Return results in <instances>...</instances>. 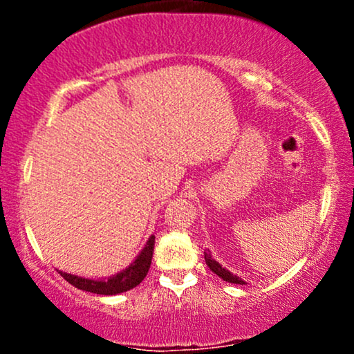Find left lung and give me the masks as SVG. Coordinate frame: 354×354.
I'll return each mask as SVG.
<instances>
[{
    "instance_id": "obj_1",
    "label": "left lung",
    "mask_w": 354,
    "mask_h": 354,
    "mask_svg": "<svg viewBox=\"0 0 354 354\" xmlns=\"http://www.w3.org/2000/svg\"><path fill=\"white\" fill-rule=\"evenodd\" d=\"M205 259H206V265H208L209 270L213 271L214 274H218L221 279H225V281H228V283H234V284H246L241 278H239V276L230 273L226 268H223L221 265H219L216 259L211 256L209 251H205Z\"/></svg>"
}]
</instances>
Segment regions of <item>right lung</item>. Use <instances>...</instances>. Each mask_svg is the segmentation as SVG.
<instances>
[{
  "label": "right lung",
  "mask_w": 354,
  "mask_h": 354,
  "mask_svg": "<svg viewBox=\"0 0 354 354\" xmlns=\"http://www.w3.org/2000/svg\"><path fill=\"white\" fill-rule=\"evenodd\" d=\"M153 250H154V236L151 234V236L148 238V241H146L143 250H141V253L136 256L135 261L126 268V270L109 276L108 279H89V278H83V276L63 273V271H59V274L75 288L88 291V293L106 295V296L124 293V291L133 290V288L138 286V284L146 278L149 266H151Z\"/></svg>",
  "instance_id": "1"
}]
</instances>
